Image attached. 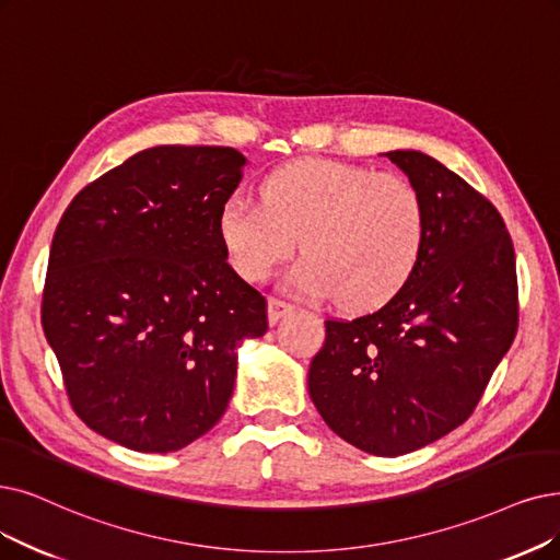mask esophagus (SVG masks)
I'll list each match as a JSON object with an SVG mask.
<instances>
[{"mask_svg": "<svg viewBox=\"0 0 560 560\" xmlns=\"http://www.w3.org/2000/svg\"><path fill=\"white\" fill-rule=\"evenodd\" d=\"M292 312V303L280 301V299H268V322L276 324L278 319H282L284 315Z\"/></svg>", "mask_w": 560, "mask_h": 560, "instance_id": "esophagus-1", "label": "esophagus"}]
</instances>
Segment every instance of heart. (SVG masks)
Returning a JSON list of instances; mask_svg holds the SVG:
<instances>
[{"label":"heart","instance_id":"obj_1","mask_svg":"<svg viewBox=\"0 0 560 560\" xmlns=\"http://www.w3.org/2000/svg\"><path fill=\"white\" fill-rule=\"evenodd\" d=\"M218 234L234 271L259 282L294 253L284 276L301 296H330L347 310L393 299L420 264L428 207L409 176L335 161H301L268 174L261 202L232 195Z\"/></svg>","mask_w":560,"mask_h":560}]
</instances>
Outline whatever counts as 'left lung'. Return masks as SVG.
I'll return each mask as SVG.
<instances>
[{
  "label": "left lung",
  "instance_id": "left-lung-1",
  "mask_svg": "<svg viewBox=\"0 0 560 560\" xmlns=\"http://www.w3.org/2000/svg\"><path fill=\"white\" fill-rule=\"evenodd\" d=\"M428 207L416 273L384 305L326 319L307 390L370 455L413 453L471 416L520 324L512 238L497 207L432 155L388 151Z\"/></svg>",
  "mask_w": 560,
  "mask_h": 560
}]
</instances>
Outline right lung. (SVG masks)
<instances>
[{
  "label": "right lung",
  "mask_w": 560,
  "mask_h": 560,
  "mask_svg": "<svg viewBox=\"0 0 560 560\" xmlns=\"http://www.w3.org/2000/svg\"><path fill=\"white\" fill-rule=\"evenodd\" d=\"M232 147H153L63 211L40 322L80 420L138 453H174L225 413L236 347L268 328L266 299L218 234L238 188Z\"/></svg>",
  "instance_id": "obj_1"
}]
</instances>
